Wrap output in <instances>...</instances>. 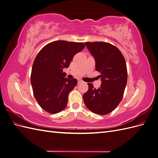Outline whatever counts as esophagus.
Wrapping results in <instances>:
<instances>
[{
	"instance_id": "34e87169",
	"label": "esophagus",
	"mask_w": 158,
	"mask_h": 158,
	"mask_svg": "<svg viewBox=\"0 0 158 158\" xmlns=\"http://www.w3.org/2000/svg\"><path fill=\"white\" fill-rule=\"evenodd\" d=\"M84 82L82 80H78V84H81V83H83Z\"/></svg>"
}]
</instances>
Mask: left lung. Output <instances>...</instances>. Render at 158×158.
I'll use <instances>...</instances> for the list:
<instances>
[{"label":"left lung","mask_w":158,"mask_h":158,"mask_svg":"<svg viewBox=\"0 0 158 158\" xmlns=\"http://www.w3.org/2000/svg\"><path fill=\"white\" fill-rule=\"evenodd\" d=\"M94 57L95 70L100 73L102 84L95 89L88 83V90L83 95L85 106L98 114L113 111L120 103L127 82V69L125 58L117 47L109 43L85 42Z\"/></svg>","instance_id":"left-lung-1"}]
</instances>
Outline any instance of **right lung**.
<instances>
[{
    "label": "right lung",
    "instance_id": "add662e5",
    "mask_svg": "<svg viewBox=\"0 0 158 158\" xmlns=\"http://www.w3.org/2000/svg\"><path fill=\"white\" fill-rule=\"evenodd\" d=\"M84 43L55 41L38 52L33 62L31 84L34 97L40 107L51 114L66 107L70 92L78 81L65 78L64 68L69 67L74 56L84 49Z\"/></svg>",
    "mask_w": 158,
    "mask_h": 158
}]
</instances>
